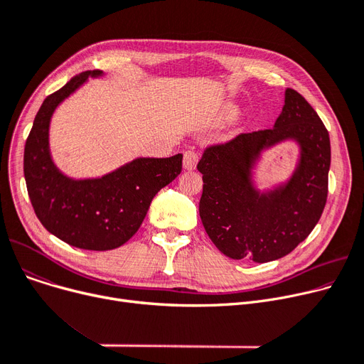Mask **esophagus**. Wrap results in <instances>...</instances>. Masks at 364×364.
I'll return each mask as SVG.
<instances>
[{"mask_svg":"<svg viewBox=\"0 0 364 364\" xmlns=\"http://www.w3.org/2000/svg\"><path fill=\"white\" fill-rule=\"evenodd\" d=\"M198 162H199L198 153H195V151H190V150L184 151V159H183V166H184V169H187V171H193V169L196 168Z\"/></svg>","mask_w":364,"mask_h":364,"instance_id":"obj_1","label":"esophagus"}]
</instances>
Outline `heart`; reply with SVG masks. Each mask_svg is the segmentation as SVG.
<instances>
[{
    "label": "heart",
    "mask_w": 364,
    "mask_h": 364,
    "mask_svg": "<svg viewBox=\"0 0 364 364\" xmlns=\"http://www.w3.org/2000/svg\"><path fill=\"white\" fill-rule=\"evenodd\" d=\"M236 112H237V109H236V106H233V105H227V106L224 107V113L227 114V117H233V114H236Z\"/></svg>",
    "instance_id": "1"
}]
</instances>
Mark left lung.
Instances as JSON below:
<instances>
[{
    "mask_svg": "<svg viewBox=\"0 0 364 364\" xmlns=\"http://www.w3.org/2000/svg\"><path fill=\"white\" fill-rule=\"evenodd\" d=\"M299 149L291 174L270 188L257 187L264 153L279 144ZM331 140L316 110L288 88L273 128L240 134L205 150L199 215L205 230L228 258L269 262L292 252L307 237L326 205Z\"/></svg>",
    "mask_w": 364,
    "mask_h": 364,
    "instance_id": "1",
    "label": "left lung"
}]
</instances>
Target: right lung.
Masks as SVG:
<instances>
[{
	"label": "right lung",
	"mask_w": 364,
	"mask_h": 364,
	"mask_svg": "<svg viewBox=\"0 0 364 364\" xmlns=\"http://www.w3.org/2000/svg\"><path fill=\"white\" fill-rule=\"evenodd\" d=\"M88 70L53 92L38 110L25 146L23 171L33 211L47 230L70 246L109 251L140 228L151 199L181 172L183 155L136 158L103 176L75 178L57 166L50 147L54 112L88 82L102 78Z\"/></svg>",
	"instance_id": "add662e5"
}]
</instances>
